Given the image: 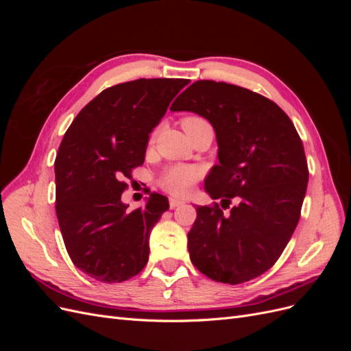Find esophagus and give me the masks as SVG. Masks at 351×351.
<instances>
[{
    "instance_id": "esophagus-1",
    "label": "esophagus",
    "mask_w": 351,
    "mask_h": 351,
    "mask_svg": "<svg viewBox=\"0 0 351 351\" xmlns=\"http://www.w3.org/2000/svg\"><path fill=\"white\" fill-rule=\"evenodd\" d=\"M182 205H184V200L177 199V197H169V206H171V209L178 208V206H182Z\"/></svg>"
}]
</instances>
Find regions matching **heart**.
Listing matches in <instances>:
<instances>
[{
	"label": "heart",
	"instance_id": "obj_1",
	"mask_svg": "<svg viewBox=\"0 0 351 351\" xmlns=\"http://www.w3.org/2000/svg\"><path fill=\"white\" fill-rule=\"evenodd\" d=\"M195 119L196 117H189V119H186L184 121H190ZM199 176L200 173L196 167L173 165L168 169H165V173L162 174L161 180H159V183H161V186L165 190H168V192H171L174 195H187L190 190H192Z\"/></svg>",
	"mask_w": 351,
	"mask_h": 351
}]
</instances>
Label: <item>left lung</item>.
<instances>
[{"instance_id":"1","label":"left lung","mask_w":351,"mask_h":351,"mask_svg":"<svg viewBox=\"0 0 351 351\" xmlns=\"http://www.w3.org/2000/svg\"><path fill=\"white\" fill-rule=\"evenodd\" d=\"M171 111L206 119L215 130L218 161L205 192L221 206H197L187 234L195 267L208 278L241 284L281 256L300 218L309 169L294 124L277 104L236 84L197 80Z\"/></svg>"}]
</instances>
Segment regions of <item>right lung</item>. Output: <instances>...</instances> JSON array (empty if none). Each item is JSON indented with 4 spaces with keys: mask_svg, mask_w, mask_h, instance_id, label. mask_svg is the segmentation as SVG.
Returning a JSON list of instances; mask_svg holds the SVG:
<instances>
[{
    "mask_svg": "<svg viewBox=\"0 0 351 351\" xmlns=\"http://www.w3.org/2000/svg\"><path fill=\"white\" fill-rule=\"evenodd\" d=\"M187 79H139L102 90L73 120L56 159V210L73 263L101 282H123L149 259V234L169 208L152 193L127 210L121 193L142 165L149 134Z\"/></svg>",
    "mask_w": 351,
    "mask_h": 351,
    "instance_id": "1",
    "label": "right lung"
}]
</instances>
